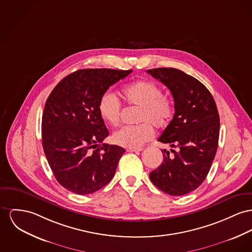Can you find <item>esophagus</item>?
<instances>
[{"mask_svg": "<svg viewBox=\"0 0 252 252\" xmlns=\"http://www.w3.org/2000/svg\"><path fill=\"white\" fill-rule=\"evenodd\" d=\"M143 150V148H141V147H139V148H128L127 149V151L128 152H141Z\"/></svg>", "mask_w": 252, "mask_h": 252, "instance_id": "34e87169", "label": "esophagus"}]
</instances>
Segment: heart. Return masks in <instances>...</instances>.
<instances>
[{"instance_id":"b5f03b06","label":"heart","mask_w":252,"mask_h":252,"mask_svg":"<svg viewBox=\"0 0 252 252\" xmlns=\"http://www.w3.org/2000/svg\"><path fill=\"white\" fill-rule=\"evenodd\" d=\"M122 95L129 106L139 108L134 126H126L117 131L114 142L127 148H139L155 135L153 125L158 129H165L174 115L172 101L164 96L162 89L156 83L139 80L122 88ZM101 118L111 126L120 123L121 104L118 97L110 93H104L98 101Z\"/></svg>"}]
</instances>
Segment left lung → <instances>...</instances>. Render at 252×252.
Returning a JSON list of instances; mask_svg holds the SVG:
<instances>
[{"label": "left lung", "mask_w": 252, "mask_h": 252, "mask_svg": "<svg viewBox=\"0 0 252 252\" xmlns=\"http://www.w3.org/2000/svg\"><path fill=\"white\" fill-rule=\"evenodd\" d=\"M170 90L175 114L158 141L169 144L161 150L162 163L150 173V180L171 196H183L205 180L218 148L220 117L210 92L195 77L174 67L147 70Z\"/></svg>", "instance_id": "8db88e82"}]
</instances>
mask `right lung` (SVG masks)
<instances>
[{
  "label": "right lung",
  "mask_w": 252,
  "mask_h": 252,
  "mask_svg": "<svg viewBox=\"0 0 252 252\" xmlns=\"http://www.w3.org/2000/svg\"><path fill=\"white\" fill-rule=\"evenodd\" d=\"M133 69H79L63 78L48 97L42 117V144L57 182L78 195L108 185L125 153L100 143L109 135L98 112L101 95Z\"/></svg>",
  "instance_id": "add662e5"
}]
</instances>
